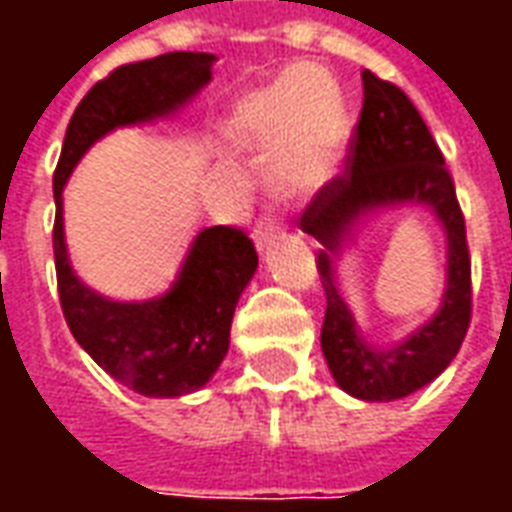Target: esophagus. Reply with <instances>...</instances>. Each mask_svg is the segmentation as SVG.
<instances>
[{"label": "esophagus", "instance_id": "obj_1", "mask_svg": "<svg viewBox=\"0 0 512 512\" xmlns=\"http://www.w3.org/2000/svg\"><path fill=\"white\" fill-rule=\"evenodd\" d=\"M279 235V224L274 219H260L255 224V244L260 252H266L268 246L274 244V238Z\"/></svg>", "mask_w": 512, "mask_h": 512}]
</instances>
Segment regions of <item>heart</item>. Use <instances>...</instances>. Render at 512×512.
Returning a JSON list of instances; mask_svg holds the SVG:
<instances>
[{
    "instance_id": "obj_1",
    "label": "heart",
    "mask_w": 512,
    "mask_h": 512,
    "mask_svg": "<svg viewBox=\"0 0 512 512\" xmlns=\"http://www.w3.org/2000/svg\"><path fill=\"white\" fill-rule=\"evenodd\" d=\"M224 134L235 147H277L274 186L301 197L332 180L348 142V112L332 76L299 62L244 95Z\"/></svg>"
}]
</instances>
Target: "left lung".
Listing matches in <instances>:
<instances>
[{
	"instance_id": "obj_1",
	"label": "left lung",
	"mask_w": 512,
	"mask_h": 512,
	"mask_svg": "<svg viewBox=\"0 0 512 512\" xmlns=\"http://www.w3.org/2000/svg\"><path fill=\"white\" fill-rule=\"evenodd\" d=\"M362 84L365 104L351 167L315 194L301 216V230L323 246L318 252L326 290L321 348L332 378L351 397L389 403L428 386L458 354L472 318V263L455 186L417 106L376 73H362ZM400 204L425 207L445 230V293L440 310L417 333L395 346H373L339 290L336 260L370 215Z\"/></svg>"
}]
</instances>
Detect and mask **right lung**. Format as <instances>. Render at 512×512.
Instances as JSON below:
<instances>
[{
  "label": "right lung",
  "instance_id": "1",
  "mask_svg": "<svg viewBox=\"0 0 512 512\" xmlns=\"http://www.w3.org/2000/svg\"><path fill=\"white\" fill-rule=\"evenodd\" d=\"M213 62L205 51H169L109 73L76 106L54 172V260L68 329L95 365L145 397L191 395L219 370L230 348L235 304L257 271L255 244L235 227H205L167 293L145 301L109 299L73 271L62 191L98 139L189 104L211 82Z\"/></svg>",
  "mask_w": 512,
  "mask_h": 512
}]
</instances>
